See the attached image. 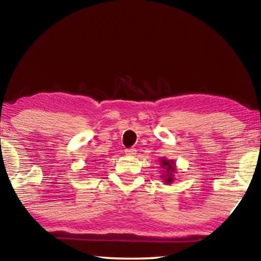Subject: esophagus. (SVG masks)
I'll use <instances>...</instances> for the list:
<instances>
[{
	"mask_svg": "<svg viewBox=\"0 0 261 261\" xmlns=\"http://www.w3.org/2000/svg\"><path fill=\"white\" fill-rule=\"evenodd\" d=\"M125 154L129 155V156H135L137 154V149L136 148H126Z\"/></svg>",
	"mask_w": 261,
	"mask_h": 261,
	"instance_id": "1",
	"label": "esophagus"
}]
</instances>
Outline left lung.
<instances>
[{
  "label": "left lung",
  "mask_w": 261,
  "mask_h": 261,
  "mask_svg": "<svg viewBox=\"0 0 261 261\" xmlns=\"http://www.w3.org/2000/svg\"><path fill=\"white\" fill-rule=\"evenodd\" d=\"M161 162V167L164 169L165 174H163L162 178L164 179L165 184H171L173 181V172L176 171V163L173 161H169L163 159Z\"/></svg>",
  "instance_id": "1"
}]
</instances>
